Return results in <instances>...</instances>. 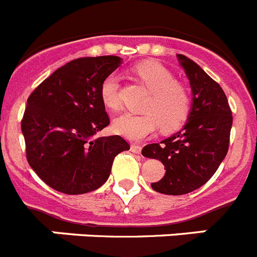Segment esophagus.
Segmentation results:
<instances>
[{"label":"esophagus","instance_id":"obj_1","mask_svg":"<svg viewBox=\"0 0 257 257\" xmlns=\"http://www.w3.org/2000/svg\"><path fill=\"white\" fill-rule=\"evenodd\" d=\"M130 149H131V152H133V153H136V154H140V152H142V147H140V145H138V144H131Z\"/></svg>","mask_w":257,"mask_h":257}]
</instances>
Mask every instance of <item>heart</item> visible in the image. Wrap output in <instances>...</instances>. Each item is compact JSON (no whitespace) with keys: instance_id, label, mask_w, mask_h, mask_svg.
<instances>
[{"instance_id":"heart-1","label":"heart","mask_w":257,"mask_h":257,"mask_svg":"<svg viewBox=\"0 0 257 257\" xmlns=\"http://www.w3.org/2000/svg\"><path fill=\"white\" fill-rule=\"evenodd\" d=\"M138 74L152 96L145 105L147 113H124L115 118L113 128L130 140H142L160 127L163 133H172L185 123L190 113V97L181 85L175 82L172 73L156 61H144L135 67ZM100 99L109 110H118L119 77L112 73L100 85Z\"/></svg>"}]
</instances>
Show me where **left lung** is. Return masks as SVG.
<instances>
[{
	"mask_svg": "<svg viewBox=\"0 0 257 257\" xmlns=\"http://www.w3.org/2000/svg\"><path fill=\"white\" fill-rule=\"evenodd\" d=\"M193 94L183 130L161 143L145 145L142 153L165 165L166 174L152 183L156 192L181 196L198 189L219 169L229 148L233 123L225 92L197 63L178 54Z\"/></svg>",
	"mask_w": 257,
	"mask_h": 257,
	"instance_id": "8db88e82",
	"label": "left lung"
}]
</instances>
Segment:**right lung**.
Returning a JSON list of instances; mask_svg holds the SVG:
<instances>
[{"mask_svg": "<svg viewBox=\"0 0 257 257\" xmlns=\"http://www.w3.org/2000/svg\"><path fill=\"white\" fill-rule=\"evenodd\" d=\"M119 64L113 55L74 59L29 95L22 119L27 161L52 189L83 194L100 188L114 157L130 149L119 135L95 138L110 122L100 85Z\"/></svg>", "mask_w": 257, "mask_h": 257, "instance_id": "obj_1", "label": "right lung"}]
</instances>
